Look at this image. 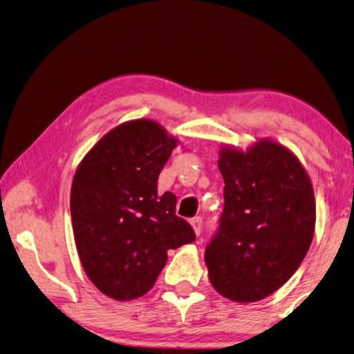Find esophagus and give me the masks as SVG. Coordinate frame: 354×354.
<instances>
[{"label":"esophagus","mask_w":354,"mask_h":354,"mask_svg":"<svg viewBox=\"0 0 354 354\" xmlns=\"http://www.w3.org/2000/svg\"><path fill=\"white\" fill-rule=\"evenodd\" d=\"M190 224H192V227H194V230H195V234H196V235L201 234V229H203V218H201V216H195V218H192V220H190Z\"/></svg>","instance_id":"1"}]
</instances>
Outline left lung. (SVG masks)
<instances>
[{
    "label": "left lung",
    "mask_w": 354,
    "mask_h": 354,
    "mask_svg": "<svg viewBox=\"0 0 354 354\" xmlns=\"http://www.w3.org/2000/svg\"><path fill=\"white\" fill-rule=\"evenodd\" d=\"M218 167L224 209L205 248L209 280L234 301H257L285 285L311 246L316 201L310 176L283 145L263 139L224 147Z\"/></svg>",
    "instance_id": "1"
}]
</instances>
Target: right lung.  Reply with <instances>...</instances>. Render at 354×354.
I'll return each mask as SVG.
<instances>
[{"instance_id":"add662e5","label":"right lung","mask_w":354,"mask_h":354,"mask_svg":"<svg viewBox=\"0 0 354 354\" xmlns=\"http://www.w3.org/2000/svg\"><path fill=\"white\" fill-rule=\"evenodd\" d=\"M178 140L158 122L138 119L106 133L83 158L71 187V220L82 266L114 300L149 292L167 250L195 241L176 215V196L158 178Z\"/></svg>"}]
</instances>
